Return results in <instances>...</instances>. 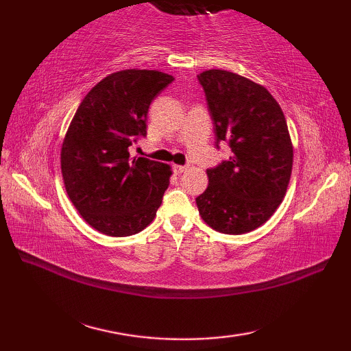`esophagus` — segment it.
<instances>
[{
  "label": "esophagus",
  "instance_id": "34e87169",
  "mask_svg": "<svg viewBox=\"0 0 351 351\" xmlns=\"http://www.w3.org/2000/svg\"><path fill=\"white\" fill-rule=\"evenodd\" d=\"M185 170H187V166H180V164H173V171L176 175L184 173Z\"/></svg>",
  "mask_w": 351,
  "mask_h": 351
}]
</instances>
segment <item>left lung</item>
Returning <instances> with one entry per match:
<instances>
[{
	"label": "left lung",
	"mask_w": 351,
	"mask_h": 351,
	"mask_svg": "<svg viewBox=\"0 0 351 351\" xmlns=\"http://www.w3.org/2000/svg\"><path fill=\"white\" fill-rule=\"evenodd\" d=\"M197 78L217 143L230 146L229 160L206 170L199 214L217 232H252L271 217L288 189L294 152L285 116L264 86L238 73L210 69Z\"/></svg>",
	"instance_id": "8db88e82"
}]
</instances>
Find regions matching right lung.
I'll list each match as a JSON object with an SVG mask.
<instances>
[{"instance_id": "obj_1", "label": "right lung", "mask_w": 351, "mask_h": 351, "mask_svg": "<svg viewBox=\"0 0 351 351\" xmlns=\"http://www.w3.org/2000/svg\"><path fill=\"white\" fill-rule=\"evenodd\" d=\"M173 80L158 71L113 72L72 117L60 152L64 189L81 217L101 234L130 237L155 219L171 167L131 158L128 147L146 136L149 106Z\"/></svg>"}]
</instances>
